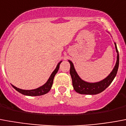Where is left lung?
<instances>
[{
  "instance_id": "1",
  "label": "left lung",
  "mask_w": 126,
  "mask_h": 126,
  "mask_svg": "<svg viewBox=\"0 0 126 126\" xmlns=\"http://www.w3.org/2000/svg\"><path fill=\"white\" fill-rule=\"evenodd\" d=\"M114 44H115V51L117 53V60L115 66L111 71V72L108 75V77H106L105 79L98 82L90 83L82 79L77 74L72 61L69 60V62L70 63V75L72 79L73 87L75 92H77L78 94H85V95H96L104 91L111 83L118 72L119 61H120L119 53L117 49V45L115 43H114Z\"/></svg>"
}]
</instances>
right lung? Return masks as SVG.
Instances as JSON below:
<instances>
[{"label": "right lung", "instance_id": "right-lung-1", "mask_svg": "<svg viewBox=\"0 0 126 126\" xmlns=\"http://www.w3.org/2000/svg\"><path fill=\"white\" fill-rule=\"evenodd\" d=\"M61 62H62V61H61L60 62H59L57 65L56 68L55 69V70L52 72L51 75H50V77H49V78L47 80V81L44 85H43L42 86L38 87L37 89L25 90V89H19L18 87L14 86L13 85H12V86H13L14 89H15L17 92L20 93L21 94H23V95H28V96H39V95H43L44 94H47L51 90V87L53 85V83L55 75H56V73L58 71L59 69V65H60Z\"/></svg>", "mask_w": 126, "mask_h": 126}]
</instances>
